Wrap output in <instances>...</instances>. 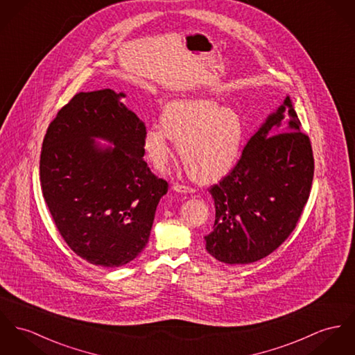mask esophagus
<instances>
[{"label": "esophagus", "mask_w": 355, "mask_h": 355, "mask_svg": "<svg viewBox=\"0 0 355 355\" xmlns=\"http://www.w3.org/2000/svg\"><path fill=\"white\" fill-rule=\"evenodd\" d=\"M173 189L175 191H181V193H191V191H194V189L191 188V187L182 185V184H178V182L173 185Z\"/></svg>", "instance_id": "34e87169"}]
</instances>
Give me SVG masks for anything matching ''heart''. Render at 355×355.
Segmentation results:
<instances>
[{"instance_id": "1", "label": "heart", "mask_w": 355, "mask_h": 355, "mask_svg": "<svg viewBox=\"0 0 355 355\" xmlns=\"http://www.w3.org/2000/svg\"><path fill=\"white\" fill-rule=\"evenodd\" d=\"M171 139L177 140L181 161L193 177L211 181L228 173L238 161L243 125L239 114L220 107L212 98H182L164 105L161 123L150 125L143 137L147 158L158 168L171 155Z\"/></svg>"}]
</instances>
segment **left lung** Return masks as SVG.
Segmentation results:
<instances>
[{"label": "left lung", "mask_w": 355, "mask_h": 355, "mask_svg": "<svg viewBox=\"0 0 355 355\" xmlns=\"http://www.w3.org/2000/svg\"><path fill=\"white\" fill-rule=\"evenodd\" d=\"M300 124L286 97L247 141L232 170L209 188L216 215L204 239L207 251L220 262H257L296 228L315 168L311 140Z\"/></svg>", "instance_id": "8db88e82"}]
</instances>
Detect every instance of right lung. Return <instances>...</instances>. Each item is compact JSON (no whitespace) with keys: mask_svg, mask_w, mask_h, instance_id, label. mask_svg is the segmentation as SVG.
<instances>
[{"mask_svg":"<svg viewBox=\"0 0 355 355\" xmlns=\"http://www.w3.org/2000/svg\"><path fill=\"white\" fill-rule=\"evenodd\" d=\"M121 97L112 89L77 93L50 123L40 153V187L60 236L103 268L143 251L168 189L143 159L146 127ZM94 137L115 147L101 149Z\"/></svg>","mask_w":355,"mask_h":355,"instance_id":"right-lung-1","label":"right lung"}]
</instances>
